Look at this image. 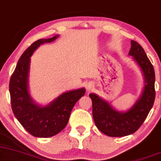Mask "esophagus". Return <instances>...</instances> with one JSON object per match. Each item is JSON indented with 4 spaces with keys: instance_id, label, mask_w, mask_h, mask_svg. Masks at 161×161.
Segmentation results:
<instances>
[{
    "instance_id": "obj_1",
    "label": "esophagus",
    "mask_w": 161,
    "mask_h": 161,
    "mask_svg": "<svg viewBox=\"0 0 161 161\" xmlns=\"http://www.w3.org/2000/svg\"><path fill=\"white\" fill-rule=\"evenodd\" d=\"M92 87H93V85H92V84H90V83H89V84H86V90H87V91H89V92H90V90H92Z\"/></svg>"
}]
</instances>
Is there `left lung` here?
Returning a JSON list of instances; mask_svg holds the SVG:
<instances>
[{
    "label": "left lung",
    "instance_id": "8db88e82",
    "mask_svg": "<svg viewBox=\"0 0 161 161\" xmlns=\"http://www.w3.org/2000/svg\"><path fill=\"white\" fill-rule=\"evenodd\" d=\"M129 55L133 56L145 77V86L140 99L126 112L114 110L105 100L94 93L90 97L92 103V117L96 127L111 137H121L135 133L146 119L155 99V74L154 67L140 44L131 41Z\"/></svg>",
    "mask_w": 161,
    "mask_h": 161
}]
</instances>
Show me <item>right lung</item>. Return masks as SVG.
Returning <instances> with one entry per match:
<instances>
[{"instance_id": "obj_1", "label": "right lung", "mask_w": 161, "mask_h": 161, "mask_svg": "<svg viewBox=\"0 0 161 161\" xmlns=\"http://www.w3.org/2000/svg\"><path fill=\"white\" fill-rule=\"evenodd\" d=\"M57 37L39 39L26 49L9 80L13 114L25 129L35 137H51L61 132L69 122L74 105L85 93L84 88L65 92L45 107L37 105L30 97L28 90L30 57L40 45L52 42Z\"/></svg>"}]
</instances>
